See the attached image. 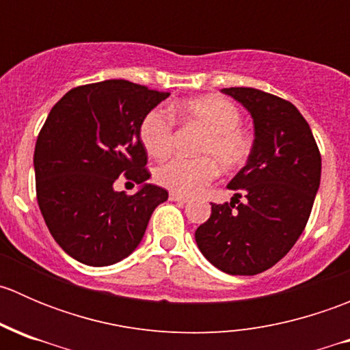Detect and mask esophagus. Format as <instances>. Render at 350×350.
I'll use <instances>...</instances> for the list:
<instances>
[{
	"instance_id": "34e87169",
	"label": "esophagus",
	"mask_w": 350,
	"mask_h": 350,
	"mask_svg": "<svg viewBox=\"0 0 350 350\" xmlns=\"http://www.w3.org/2000/svg\"><path fill=\"white\" fill-rule=\"evenodd\" d=\"M169 200L171 201H178V203H188V198L178 195V193H169Z\"/></svg>"
}]
</instances>
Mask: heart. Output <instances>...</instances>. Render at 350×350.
<instances>
[{"instance_id": "b5f03b06", "label": "heart", "mask_w": 350, "mask_h": 350, "mask_svg": "<svg viewBox=\"0 0 350 350\" xmlns=\"http://www.w3.org/2000/svg\"><path fill=\"white\" fill-rule=\"evenodd\" d=\"M183 122L195 123L204 130L196 154L200 157H174L157 165V185L183 196H191L210 185L217 165L224 172L237 171L249 161L254 140L241 125V109L221 96H201L174 107ZM176 120L165 107H155L144 115L139 133L144 149L152 157H164L174 142Z\"/></svg>"}]
</instances>
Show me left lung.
I'll list each match as a JSON object with an SVG mask.
<instances>
[{"mask_svg": "<svg viewBox=\"0 0 350 350\" xmlns=\"http://www.w3.org/2000/svg\"><path fill=\"white\" fill-rule=\"evenodd\" d=\"M254 120V149L228 189L196 228L201 254L220 271L254 276L273 267L303 234L320 186L322 157L298 108L254 88H224ZM243 194L246 201L240 203ZM238 204L235 205L234 203Z\"/></svg>", "mask_w": 350, "mask_h": 350, "instance_id": "1", "label": "left lung"}]
</instances>
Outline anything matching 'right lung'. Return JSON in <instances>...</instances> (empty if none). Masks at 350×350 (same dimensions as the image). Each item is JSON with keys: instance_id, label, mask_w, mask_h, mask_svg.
I'll list each match as a JSON object with an SVG mask.
<instances>
[{"instance_id": "obj_1", "label": "right lung", "mask_w": 350, "mask_h": 350, "mask_svg": "<svg viewBox=\"0 0 350 350\" xmlns=\"http://www.w3.org/2000/svg\"><path fill=\"white\" fill-rule=\"evenodd\" d=\"M169 93L125 79L84 84L49 113L33 167L37 201L49 232L86 266H111L137 249L167 191L150 178L139 126ZM118 175L142 184L135 196L115 192Z\"/></svg>"}]
</instances>
